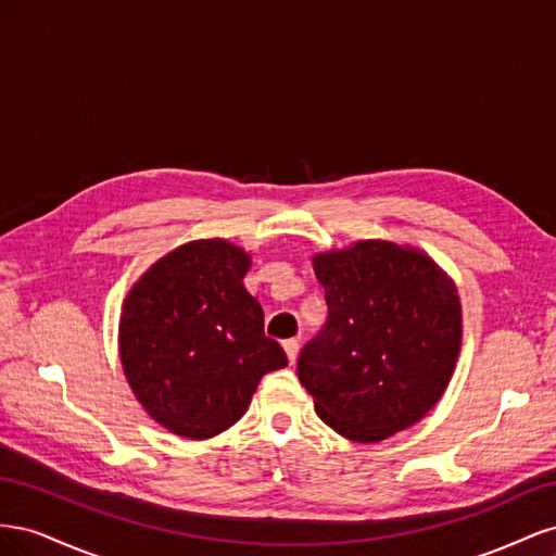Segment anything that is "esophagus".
Returning <instances> with one entry per match:
<instances>
[{
  "label": "esophagus",
  "instance_id": "obj_1",
  "mask_svg": "<svg viewBox=\"0 0 556 556\" xmlns=\"http://www.w3.org/2000/svg\"><path fill=\"white\" fill-rule=\"evenodd\" d=\"M282 350H285V355H288V362L294 364L296 357H299V341H296V339L282 341Z\"/></svg>",
  "mask_w": 556,
  "mask_h": 556
}]
</instances>
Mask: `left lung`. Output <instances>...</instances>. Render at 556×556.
<instances>
[{
    "mask_svg": "<svg viewBox=\"0 0 556 556\" xmlns=\"http://www.w3.org/2000/svg\"><path fill=\"white\" fill-rule=\"evenodd\" d=\"M327 323L301 348L296 374L317 415L348 441L378 443L419 422L452 378L462 304L425 252L357 241L313 257Z\"/></svg>",
    "mask_w": 556,
    "mask_h": 556,
    "instance_id": "8db88e82",
    "label": "left lung"
}]
</instances>
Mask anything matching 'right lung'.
Returning <instances> with one entry per match:
<instances>
[{
    "label": "right lung",
    "instance_id": "right-lung-1",
    "mask_svg": "<svg viewBox=\"0 0 556 556\" xmlns=\"http://www.w3.org/2000/svg\"><path fill=\"white\" fill-rule=\"evenodd\" d=\"M250 255L223 239L185 243L129 290L121 359L146 413L182 439L239 422L264 374L288 366L264 336V311L243 276Z\"/></svg>",
    "mask_w": 556,
    "mask_h": 556
}]
</instances>
